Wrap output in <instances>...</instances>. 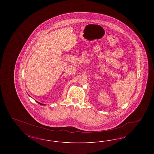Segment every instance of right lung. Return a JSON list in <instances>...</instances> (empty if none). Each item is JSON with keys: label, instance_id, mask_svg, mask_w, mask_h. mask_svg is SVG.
<instances>
[{"label": "right lung", "instance_id": "obj_1", "mask_svg": "<svg viewBox=\"0 0 154 154\" xmlns=\"http://www.w3.org/2000/svg\"><path fill=\"white\" fill-rule=\"evenodd\" d=\"M37 103H39L40 104H41V105H45L44 104H42V103H38V102H37Z\"/></svg>", "mask_w": 154, "mask_h": 154}]
</instances>
